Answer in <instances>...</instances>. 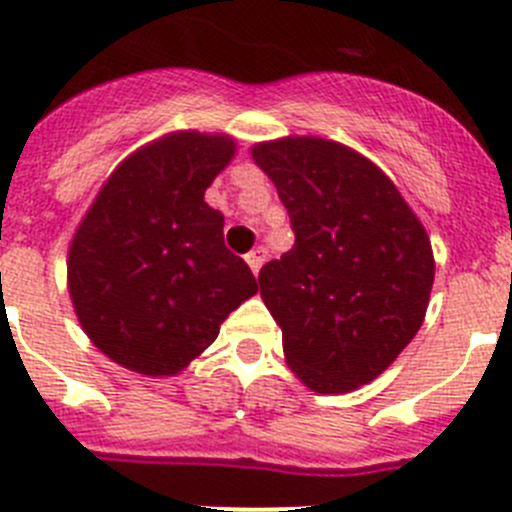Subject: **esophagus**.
I'll return each mask as SVG.
<instances>
[{
    "label": "esophagus",
    "instance_id": "esophagus-1",
    "mask_svg": "<svg viewBox=\"0 0 512 512\" xmlns=\"http://www.w3.org/2000/svg\"><path fill=\"white\" fill-rule=\"evenodd\" d=\"M265 260H267V250L265 247H255V250L250 252V255H247V265L252 267V272H260V267L265 265Z\"/></svg>",
    "mask_w": 512,
    "mask_h": 512
}]
</instances>
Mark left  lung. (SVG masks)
<instances>
[{
	"instance_id": "8db88e82",
	"label": "left lung",
	"mask_w": 512,
	"mask_h": 512,
	"mask_svg": "<svg viewBox=\"0 0 512 512\" xmlns=\"http://www.w3.org/2000/svg\"><path fill=\"white\" fill-rule=\"evenodd\" d=\"M293 250L262 265L260 295L290 369L318 394L369 384L417 336L434 283L422 222L369 159L336 141L260 143Z\"/></svg>"
}]
</instances>
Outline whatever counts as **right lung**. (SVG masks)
<instances>
[{"mask_svg": "<svg viewBox=\"0 0 512 512\" xmlns=\"http://www.w3.org/2000/svg\"><path fill=\"white\" fill-rule=\"evenodd\" d=\"M234 156L227 136L171 133L128 156L75 232L70 298L108 358L146 376L184 369L257 293L224 247L222 212L204 191Z\"/></svg>", "mask_w": 512, "mask_h": 512, "instance_id": "add662e5", "label": "right lung"}]
</instances>
